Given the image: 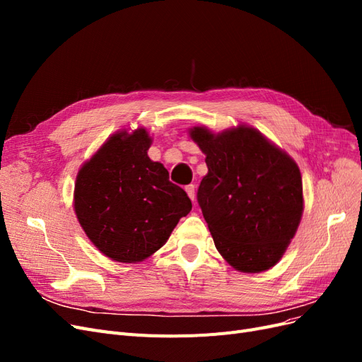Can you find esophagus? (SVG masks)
Instances as JSON below:
<instances>
[{"instance_id": "34e87169", "label": "esophagus", "mask_w": 362, "mask_h": 362, "mask_svg": "<svg viewBox=\"0 0 362 362\" xmlns=\"http://www.w3.org/2000/svg\"><path fill=\"white\" fill-rule=\"evenodd\" d=\"M185 192H187L189 198H190L192 201H194V196H196V192H194V185H193V184L187 185V187H185Z\"/></svg>"}]
</instances>
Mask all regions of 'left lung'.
Masks as SVG:
<instances>
[{
  "mask_svg": "<svg viewBox=\"0 0 362 362\" xmlns=\"http://www.w3.org/2000/svg\"><path fill=\"white\" fill-rule=\"evenodd\" d=\"M208 173L198 190L216 249L235 270L259 273L282 258L303 213L299 166L258 129L193 127Z\"/></svg>",
  "mask_w": 362,
  "mask_h": 362,
  "instance_id": "left-lung-1",
  "label": "left lung"
}]
</instances>
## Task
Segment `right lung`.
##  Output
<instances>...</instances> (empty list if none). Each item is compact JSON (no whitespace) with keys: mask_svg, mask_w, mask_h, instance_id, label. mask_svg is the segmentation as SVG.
<instances>
[{"mask_svg":"<svg viewBox=\"0 0 362 362\" xmlns=\"http://www.w3.org/2000/svg\"><path fill=\"white\" fill-rule=\"evenodd\" d=\"M148 131H117L76 175L74 210L98 250L117 262H140L168 242L192 201L169 172L148 157Z\"/></svg>","mask_w":362,"mask_h":362,"instance_id":"right-lung-1","label":"right lung"}]
</instances>
